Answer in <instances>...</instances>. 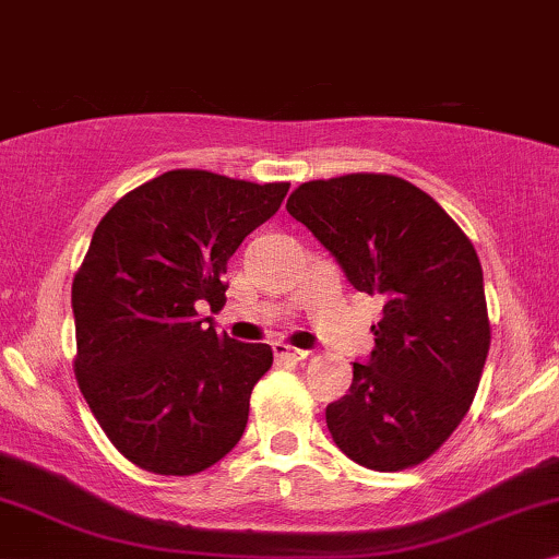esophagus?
Listing matches in <instances>:
<instances>
[{
  "label": "esophagus",
  "instance_id": "esophagus-1",
  "mask_svg": "<svg viewBox=\"0 0 559 559\" xmlns=\"http://www.w3.org/2000/svg\"><path fill=\"white\" fill-rule=\"evenodd\" d=\"M273 355H275V360H292V362H301L309 357L307 349H296L292 345H286V342H275Z\"/></svg>",
  "mask_w": 559,
  "mask_h": 559
}]
</instances>
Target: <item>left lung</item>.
I'll return each instance as SVG.
<instances>
[{
	"mask_svg": "<svg viewBox=\"0 0 559 559\" xmlns=\"http://www.w3.org/2000/svg\"><path fill=\"white\" fill-rule=\"evenodd\" d=\"M288 214L337 258L357 292L381 296L376 349L326 406L353 463L396 473L435 455L463 421L490 347L478 252L429 193L391 174L307 181Z\"/></svg>",
	"mask_w": 559,
	"mask_h": 559,
	"instance_id": "8db88e82",
	"label": "left lung"
}]
</instances>
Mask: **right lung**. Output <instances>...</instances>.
<instances>
[{
    "mask_svg": "<svg viewBox=\"0 0 559 559\" xmlns=\"http://www.w3.org/2000/svg\"><path fill=\"white\" fill-rule=\"evenodd\" d=\"M286 181L176 168L124 193L73 275V373L94 419L132 465L193 475L240 442L271 345L204 326L225 307L227 260L278 212Z\"/></svg>",
    "mask_w": 559,
    "mask_h": 559,
    "instance_id": "1",
    "label": "right lung"
}]
</instances>
